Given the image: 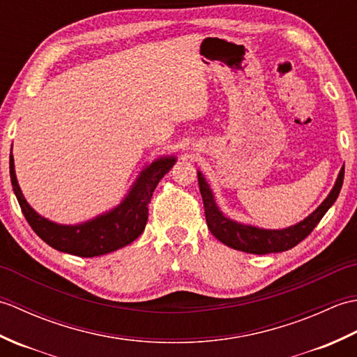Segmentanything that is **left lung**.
Instances as JSON below:
<instances>
[{
  "instance_id": "obj_1",
  "label": "left lung",
  "mask_w": 357,
  "mask_h": 357,
  "mask_svg": "<svg viewBox=\"0 0 357 357\" xmlns=\"http://www.w3.org/2000/svg\"><path fill=\"white\" fill-rule=\"evenodd\" d=\"M344 173L345 169L342 167L333 190L312 215L304 219V221H301L299 224L288 227V229L284 230H264L253 225H242L231 221L229 218H225L215 204V198L213 195H211V190L207 185L206 179H204L201 173H198V184L204 202V213H206L207 225L211 234H213L218 241H221L222 244L234 250H241V252L253 255L285 252V250H290L294 245H298L301 241H304L308 234L314 230V227L319 224L324 215L328 211V208L335 204L340 188H342L344 184Z\"/></svg>"
}]
</instances>
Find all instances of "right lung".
<instances>
[{"label": "right lung", "instance_id": "add662e5", "mask_svg": "<svg viewBox=\"0 0 357 357\" xmlns=\"http://www.w3.org/2000/svg\"><path fill=\"white\" fill-rule=\"evenodd\" d=\"M173 164V156L161 158L151 162V165L141 173L121 206L81 225H58L38 215L26 202L20 190L12 155L9 169L13 192L20 202L22 215L38 236L59 252L81 257H93L128 245L144 231L149 218L151 195L164 174L170 172Z\"/></svg>", "mask_w": 357, "mask_h": 357}]
</instances>
